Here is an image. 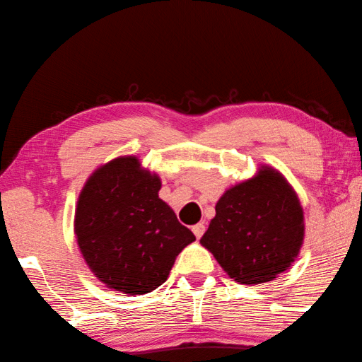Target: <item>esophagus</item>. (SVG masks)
Instances as JSON below:
<instances>
[{"mask_svg": "<svg viewBox=\"0 0 362 362\" xmlns=\"http://www.w3.org/2000/svg\"><path fill=\"white\" fill-rule=\"evenodd\" d=\"M204 233H206V225L204 223H198V225L193 226V234L196 235V239H201Z\"/></svg>", "mask_w": 362, "mask_h": 362, "instance_id": "1", "label": "esophagus"}]
</instances>
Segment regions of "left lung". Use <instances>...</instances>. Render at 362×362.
Listing matches in <instances>:
<instances>
[{
  "instance_id": "obj_1",
  "label": "left lung",
  "mask_w": 362,
  "mask_h": 362,
  "mask_svg": "<svg viewBox=\"0 0 362 362\" xmlns=\"http://www.w3.org/2000/svg\"><path fill=\"white\" fill-rule=\"evenodd\" d=\"M215 212L201 244L229 277L258 285L290 269L304 239V215L277 170L229 188Z\"/></svg>"
}]
</instances>
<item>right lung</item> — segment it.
Returning a JSON list of instances; mask_svg holds the SVG:
<instances>
[{
  "label": "right lung",
  "mask_w": 362,
  "mask_h": 362,
  "mask_svg": "<svg viewBox=\"0 0 362 362\" xmlns=\"http://www.w3.org/2000/svg\"><path fill=\"white\" fill-rule=\"evenodd\" d=\"M123 156L96 170L77 202V244L112 290L146 294L168 280L177 255L196 240L158 198L161 182Z\"/></svg>",
  "instance_id": "obj_1"
}]
</instances>
